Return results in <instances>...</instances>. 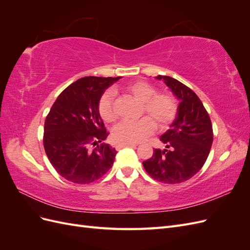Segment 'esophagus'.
I'll use <instances>...</instances> for the list:
<instances>
[{
	"label": "esophagus",
	"mask_w": 250,
	"mask_h": 250,
	"mask_svg": "<svg viewBox=\"0 0 250 250\" xmlns=\"http://www.w3.org/2000/svg\"><path fill=\"white\" fill-rule=\"evenodd\" d=\"M137 146H138L137 144H118V145L116 146V148H117V150H120V149L125 148V147H132V148H134V147H137Z\"/></svg>",
	"instance_id": "1"
}]
</instances>
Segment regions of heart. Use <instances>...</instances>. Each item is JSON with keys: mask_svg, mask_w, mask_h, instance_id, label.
Segmentation results:
<instances>
[{"mask_svg": "<svg viewBox=\"0 0 250 250\" xmlns=\"http://www.w3.org/2000/svg\"><path fill=\"white\" fill-rule=\"evenodd\" d=\"M125 92L142 104V118L137 122L119 123L112 129V138L120 144H138L148 139L158 128L169 127L177 116V103L169 94H157L154 86L145 81H137L125 87ZM115 93L106 90L99 100V113L105 122L112 123L118 118ZM157 125H155V124Z\"/></svg>", "mask_w": 250, "mask_h": 250, "instance_id": "b5f03b06", "label": "heart"}]
</instances>
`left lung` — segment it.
Instances as JSON below:
<instances>
[{
  "label": "left lung",
  "instance_id": "8db88e82",
  "mask_svg": "<svg viewBox=\"0 0 250 250\" xmlns=\"http://www.w3.org/2000/svg\"><path fill=\"white\" fill-rule=\"evenodd\" d=\"M180 101L176 119L160 140L166 149H154L143 162L146 172L164 184H180L190 179L206 163L213 144V126L207 109L193 90L169 76L158 75Z\"/></svg>",
  "mask_w": 250,
  "mask_h": 250
}]
</instances>
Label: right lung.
<instances>
[{
	"label": "right lung",
	"mask_w": 250,
	"mask_h": 250,
	"mask_svg": "<svg viewBox=\"0 0 250 250\" xmlns=\"http://www.w3.org/2000/svg\"><path fill=\"white\" fill-rule=\"evenodd\" d=\"M120 78H80L51 107L44 121L43 147L53 167L66 180L90 184L111 168L117 151L108 144L98 145L108 135L98 105L105 89Z\"/></svg>",
	"instance_id": "obj_1"
}]
</instances>
